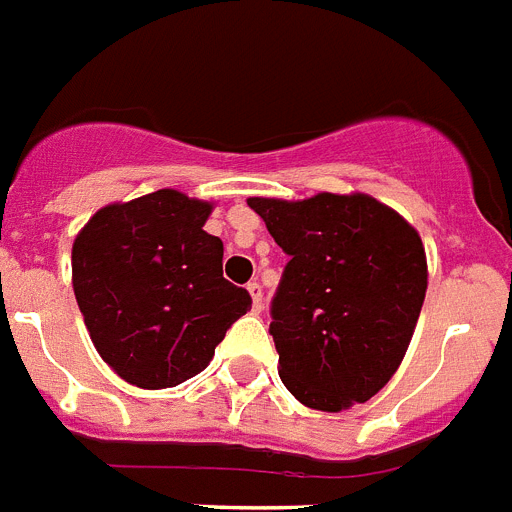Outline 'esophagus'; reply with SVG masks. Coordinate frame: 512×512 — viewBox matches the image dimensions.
Returning <instances> with one entry per match:
<instances>
[{
	"label": "esophagus",
	"instance_id": "1",
	"mask_svg": "<svg viewBox=\"0 0 512 512\" xmlns=\"http://www.w3.org/2000/svg\"><path fill=\"white\" fill-rule=\"evenodd\" d=\"M248 292H251L253 310H256V313H261V308H264V292H261L259 282H248Z\"/></svg>",
	"mask_w": 512,
	"mask_h": 512
}]
</instances>
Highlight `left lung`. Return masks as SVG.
<instances>
[{
	"label": "left lung",
	"instance_id": "1",
	"mask_svg": "<svg viewBox=\"0 0 512 512\" xmlns=\"http://www.w3.org/2000/svg\"><path fill=\"white\" fill-rule=\"evenodd\" d=\"M248 207L290 256L269 323L279 378L310 409L365 404L412 342L427 292L422 238L368 194L251 196Z\"/></svg>",
	"mask_w": 512,
	"mask_h": 512
}]
</instances>
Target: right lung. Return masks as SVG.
Listing matches in <instances>:
<instances>
[{
  "mask_svg": "<svg viewBox=\"0 0 512 512\" xmlns=\"http://www.w3.org/2000/svg\"><path fill=\"white\" fill-rule=\"evenodd\" d=\"M212 204L160 189L90 217L72 246V287L98 355L126 383L173 388L202 373L251 295L222 277Z\"/></svg>",
  "mask_w": 512,
  "mask_h": 512,
  "instance_id": "obj_1",
  "label": "right lung"
}]
</instances>
